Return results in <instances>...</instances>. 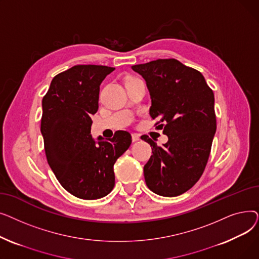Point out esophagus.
Instances as JSON below:
<instances>
[{"label":"esophagus","mask_w":259,"mask_h":259,"mask_svg":"<svg viewBox=\"0 0 259 259\" xmlns=\"http://www.w3.org/2000/svg\"><path fill=\"white\" fill-rule=\"evenodd\" d=\"M140 140H141V138H140L139 134H132V142H133V143L138 142V141H140Z\"/></svg>","instance_id":"obj_1"}]
</instances>
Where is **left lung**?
Returning a JSON list of instances; mask_svg holds the SVG:
<instances>
[{
  "mask_svg": "<svg viewBox=\"0 0 259 259\" xmlns=\"http://www.w3.org/2000/svg\"><path fill=\"white\" fill-rule=\"evenodd\" d=\"M150 92L151 117L158 118L168 142L152 147L144 167L145 181L152 192L167 197L191 189L206 168L216 132L214 93L203 75L175 59H159L132 66Z\"/></svg>",
  "mask_w": 259,
  "mask_h": 259,
  "instance_id": "8db88e82",
  "label": "left lung"
}]
</instances>
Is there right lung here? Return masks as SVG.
Segmentation results:
<instances>
[{
	"label": "right lung",
	"instance_id": "1",
	"mask_svg": "<svg viewBox=\"0 0 259 259\" xmlns=\"http://www.w3.org/2000/svg\"><path fill=\"white\" fill-rule=\"evenodd\" d=\"M114 68L76 65L51 80L42 101L40 132L47 161L68 192L81 199H98L114 187L113 166L131 145L126 131L95 142L91 115L99 109L100 85Z\"/></svg>",
	"mask_w": 259,
	"mask_h": 259
}]
</instances>
